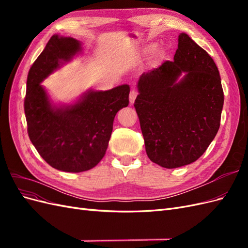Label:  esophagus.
I'll return each mask as SVG.
<instances>
[{
    "instance_id": "obj_1",
    "label": "esophagus",
    "mask_w": 248,
    "mask_h": 248,
    "mask_svg": "<svg viewBox=\"0 0 248 248\" xmlns=\"http://www.w3.org/2000/svg\"><path fill=\"white\" fill-rule=\"evenodd\" d=\"M137 96H138V92L137 91H134V90H133V91L130 92V94H129V102H130V104L134 103V101H136Z\"/></svg>"
}]
</instances>
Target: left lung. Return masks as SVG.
Masks as SVG:
<instances>
[{
	"mask_svg": "<svg viewBox=\"0 0 248 248\" xmlns=\"http://www.w3.org/2000/svg\"><path fill=\"white\" fill-rule=\"evenodd\" d=\"M138 90L134 108L150 160L176 169L199 159L219 129L223 107L219 71L208 52L181 33L174 60L142 73Z\"/></svg>",
	"mask_w": 248,
	"mask_h": 248,
	"instance_id": "obj_1",
	"label": "left lung"
}]
</instances>
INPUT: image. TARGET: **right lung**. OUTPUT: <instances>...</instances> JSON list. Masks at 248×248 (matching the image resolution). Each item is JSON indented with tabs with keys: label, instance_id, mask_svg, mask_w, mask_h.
I'll use <instances>...</instances> for the list:
<instances>
[{
	"label": "right lung",
	"instance_id": "1",
	"mask_svg": "<svg viewBox=\"0 0 248 248\" xmlns=\"http://www.w3.org/2000/svg\"><path fill=\"white\" fill-rule=\"evenodd\" d=\"M70 37L54 35L30 68L25 98L28 133L50 167L68 172L93 169L107 152L117 112L128 106L130 88L89 90L73 104L55 106L40 82L81 50Z\"/></svg>",
	"mask_w": 248,
	"mask_h": 248
}]
</instances>
